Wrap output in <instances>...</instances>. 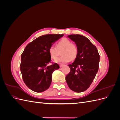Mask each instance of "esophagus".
<instances>
[{"instance_id":"1","label":"esophagus","mask_w":120,"mask_h":120,"mask_svg":"<svg viewBox=\"0 0 120 120\" xmlns=\"http://www.w3.org/2000/svg\"><path fill=\"white\" fill-rule=\"evenodd\" d=\"M64 64H60V68H61V67H63V66H64Z\"/></svg>"}]
</instances>
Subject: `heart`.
I'll list each match as a JSON object with an SVG mask.
<instances>
[{"label": "heart", "instance_id": "obj_1", "mask_svg": "<svg viewBox=\"0 0 120 120\" xmlns=\"http://www.w3.org/2000/svg\"><path fill=\"white\" fill-rule=\"evenodd\" d=\"M56 46L51 45L49 49V55L52 59H56L61 52L62 56L55 60L57 63H67L77 57L78 53V49L77 45L72 43L70 39L67 38H63L58 41Z\"/></svg>", "mask_w": 120, "mask_h": 120}]
</instances>
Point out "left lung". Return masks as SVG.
<instances>
[{
    "mask_svg": "<svg viewBox=\"0 0 120 120\" xmlns=\"http://www.w3.org/2000/svg\"><path fill=\"white\" fill-rule=\"evenodd\" d=\"M68 37L75 42L78 53L72 64L68 65L71 71L66 76V80L72 90L84 92L89 88L98 72L100 55L96 46L85 36L71 34Z\"/></svg>",
    "mask_w": 120,
    "mask_h": 120,
    "instance_id": "left-lung-1",
    "label": "left lung"
}]
</instances>
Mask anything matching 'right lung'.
Returning a JSON list of instances; mask_svg holds the SVG:
<instances>
[{
	"label": "right lung",
	"instance_id": "right-lung-1",
	"mask_svg": "<svg viewBox=\"0 0 120 120\" xmlns=\"http://www.w3.org/2000/svg\"><path fill=\"white\" fill-rule=\"evenodd\" d=\"M64 34L41 36L25 47L21 56L20 71L23 80L29 89L37 93L48 90L52 80V72L60 68L56 63L49 66L51 57L49 47Z\"/></svg>",
	"mask_w": 120,
	"mask_h": 120
}]
</instances>
